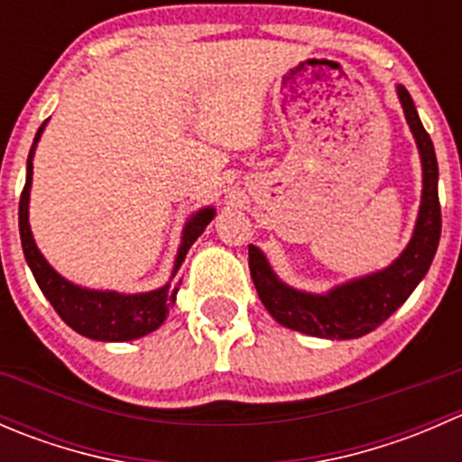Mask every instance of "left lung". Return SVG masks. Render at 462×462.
<instances>
[{"mask_svg":"<svg viewBox=\"0 0 462 462\" xmlns=\"http://www.w3.org/2000/svg\"><path fill=\"white\" fill-rule=\"evenodd\" d=\"M404 116L422 158V203L416 230L407 250L382 273L348 282L328 295H309L274 277L259 248L248 245V265L259 300L279 324L326 339H353L371 333L407 301L430 270L440 241V201H438V161L430 134L418 118L416 105L404 87H398Z\"/></svg>","mask_w":462,"mask_h":462,"instance_id":"1","label":"left lung"}]
</instances>
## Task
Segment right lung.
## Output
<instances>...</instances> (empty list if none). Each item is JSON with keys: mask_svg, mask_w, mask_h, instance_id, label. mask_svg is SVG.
Wrapping results in <instances>:
<instances>
[{"mask_svg": "<svg viewBox=\"0 0 462 462\" xmlns=\"http://www.w3.org/2000/svg\"><path fill=\"white\" fill-rule=\"evenodd\" d=\"M44 123L37 129L35 141L31 144L29 162H26V185L20 197V239L22 250H24L26 263H29L32 277L37 286L44 292L46 300L76 333L85 337L100 339V342H129V339L143 337L152 333L167 318V310L174 306L176 292H179L180 279L158 288V291L143 292V295H120V292H102V291H87V288L73 286L64 277H60L46 259L37 250L32 241L29 227V189L32 176V153L35 144L40 141ZM214 218V209H201L192 217V221L183 230V244L179 248L176 257L174 274L183 263L189 245L203 235L205 226Z\"/></svg>", "mask_w": 462, "mask_h": 462, "instance_id": "1", "label": "right lung"}]
</instances>
